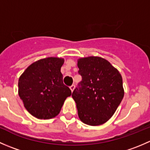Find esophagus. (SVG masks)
Segmentation results:
<instances>
[{
    "label": "esophagus",
    "instance_id": "34e87169",
    "mask_svg": "<svg viewBox=\"0 0 150 150\" xmlns=\"http://www.w3.org/2000/svg\"><path fill=\"white\" fill-rule=\"evenodd\" d=\"M69 88H70V90L72 91H73V90H74V89H75V84H72V86H71L70 87H69Z\"/></svg>",
    "mask_w": 150,
    "mask_h": 150
}]
</instances>
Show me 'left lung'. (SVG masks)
<instances>
[{
    "label": "left lung",
    "instance_id": "obj_1",
    "mask_svg": "<svg viewBox=\"0 0 150 150\" xmlns=\"http://www.w3.org/2000/svg\"><path fill=\"white\" fill-rule=\"evenodd\" d=\"M82 80L72 96L79 118L89 125L104 123L113 115L124 96L121 75L108 61L98 57L78 59Z\"/></svg>",
    "mask_w": 150,
    "mask_h": 150
}]
</instances>
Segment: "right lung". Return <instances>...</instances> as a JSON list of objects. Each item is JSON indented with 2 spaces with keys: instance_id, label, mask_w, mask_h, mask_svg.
Here are the masks:
<instances>
[{
  "instance_id": "right-lung-1",
  "label": "right lung",
  "mask_w": 150,
  "mask_h": 150,
  "mask_svg": "<svg viewBox=\"0 0 150 150\" xmlns=\"http://www.w3.org/2000/svg\"><path fill=\"white\" fill-rule=\"evenodd\" d=\"M64 59L48 57L33 63L19 79V95L25 107L39 119H50L59 113L72 92L63 83Z\"/></svg>"
}]
</instances>
